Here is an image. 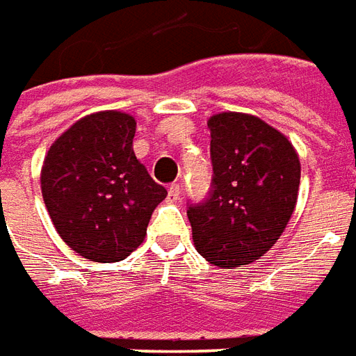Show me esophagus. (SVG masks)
<instances>
[{
  "label": "esophagus",
  "mask_w": 356,
  "mask_h": 356,
  "mask_svg": "<svg viewBox=\"0 0 356 356\" xmlns=\"http://www.w3.org/2000/svg\"><path fill=\"white\" fill-rule=\"evenodd\" d=\"M180 195H182V186L180 184H170L168 186V199L176 201V199H180Z\"/></svg>",
  "instance_id": "esophagus-1"
}]
</instances>
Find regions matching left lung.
<instances>
[{"label":"left lung","instance_id":"left-lung-1","mask_svg":"<svg viewBox=\"0 0 356 356\" xmlns=\"http://www.w3.org/2000/svg\"><path fill=\"white\" fill-rule=\"evenodd\" d=\"M213 180L188 203L193 243L211 264L232 268L261 259L286 230L301 165L284 134L261 118L220 113L209 120Z\"/></svg>","mask_w":356,"mask_h":356}]
</instances>
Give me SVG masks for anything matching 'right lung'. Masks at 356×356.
<instances>
[{
	"label": "right lung",
	"instance_id": "1",
	"mask_svg": "<svg viewBox=\"0 0 356 356\" xmlns=\"http://www.w3.org/2000/svg\"><path fill=\"white\" fill-rule=\"evenodd\" d=\"M136 120L105 111L84 117L53 143L42 166V195L65 243L95 263L122 261L145 238L166 197L138 161Z\"/></svg>",
	"mask_w": 356,
	"mask_h": 356
}]
</instances>
